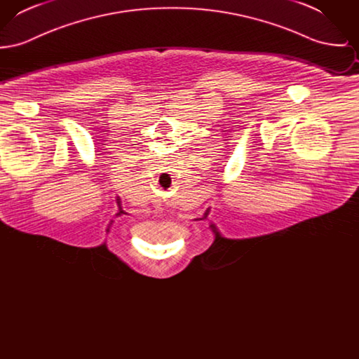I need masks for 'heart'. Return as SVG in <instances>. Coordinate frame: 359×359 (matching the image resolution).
<instances>
[{"instance_id": "1", "label": "heart", "mask_w": 359, "mask_h": 359, "mask_svg": "<svg viewBox=\"0 0 359 359\" xmlns=\"http://www.w3.org/2000/svg\"><path fill=\"white\" fill-rule=\"evenodd\" d=\"M145 231H147V233H148V234H154V236H156V234H157V231H154V233H151V231H149V230H148V229H147V230H145Z\"/></svg>"}]
</instances>
